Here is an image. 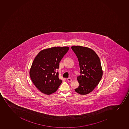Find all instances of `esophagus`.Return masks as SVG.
<instances>
[{
  "instance_id": "1",
  "label": "esophagus",
  "mask_w": 129,
  "mask_h": 129,
  "mask_svg": "<svg viewBox=\"0 0 129 129\" xmlns=\"http://www.w3.org/2000/svg\"><path fill=\"white\" fill-rule=\"evenodd\" d=\"M67 80L68 81V82H71L72 81V79L70 78H68L67 79Z\"/></svg>"
}]
</instances>
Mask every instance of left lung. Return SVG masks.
<instances>
[{
  "label": "left lung",
  "mask_w": 129,
  "mask_h": 129,
  "mask_svg": "<svg viewBox=\"0 0 129 129\" xmlns=\"http://www.w3.org/2000/svg\"><path fill=\"white\" fill-rule=\"evenodd\" d=\"M71 48L78 57L82 74L77 78L79 86L75 91L86 95L94 89L102 77L100 58L94 50L88 47L74 46Z\"/></svg>",
  "instance_id": "8db88e82"
}]
</instances>
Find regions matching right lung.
Wrapping results in <instances>:
<instances>
[{
	"mask_svg": "<svg viewBox=\"0 0 129 129\" xmlns=\"http://www.w3.org/2000/svg\"><path fill=\"white\" fill-rule=\"evenodd\" d=\"M67 46L54 47L39 52L32 62L29 74L37 88L46 94L58 89L62 81L58 78L57 69L61 59L69 50Z\"/></svg>",
	"mask_w": 129,
	"mask_h": 129,
	"instance_id": "add662e5",
	"label": "right lung"
}]
</instances>
